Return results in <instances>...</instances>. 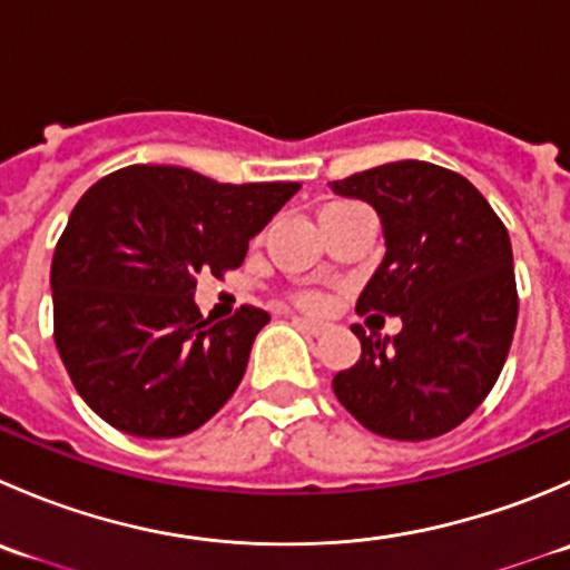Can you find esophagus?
Returning a JSON list of instances; mask_svg holds the SVG:
<instances>
[{
	"label": "esophagus",
	"instance_id": "obj_1",
	"mask_svg": "<svg viewBox=\"0 0 570 570\" xmlns=\"http://www.w3.org/2000/svg\"><path fill=\"white\" fill-rule=\"evenodd\" d=\"M295 325L303 327L306 333H312V336H322V333L327 331L325 322H317V320H306V317H295Z\"/></svg>",
	"mask_w": 570,
	"mask_h": 570
}]
</instances>
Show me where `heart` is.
Wrapping results in <instances>:
<instances>
[{
    "label": "heart",
    "instance_id": "heart-1",
    "mask_svg": "<svg viewBox=\"0 0 570 570\" xmlns=\"http://www.w3.org/2000/svg\"><path fill=\"white\" fill-rule=\"evenodd\" d=\"M292 303H295L297 308H303V312H322V308H325V297L317 295V292H297V295L292 297Z\"/></svg>",
    "mask_w": 570,
    "mask_h": 570
}]
</instances>
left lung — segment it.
Wrapping results in <instances>:
<instances>
[{"label": "left lung", "instance_id": "8db88e82", "mask_svg": "<svg viewBox=\"0 0 570 570\" xmlns=\"http://www.w3.org/2000/svg\"><path fill=\"white\" fill-rule=\"evenodd\" d=\"M381 215L386 256L358 314H389L402 331L361 338V361L333 377L338 402L372 433L428 441L482 405L508 361L519 320L513 248L480 189L455 170L402 159L331 181Z\"/></svg>", "mask_w": 570, "mask_h": 570}]
</instances>
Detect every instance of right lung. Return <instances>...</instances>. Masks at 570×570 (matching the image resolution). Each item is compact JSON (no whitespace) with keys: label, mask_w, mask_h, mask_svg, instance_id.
Returning <instances> with one entry per match:
<instances>
[{"label":"right lung","mask_w":570,"mask_h":570,"mask_svg":"<svg viewBox=\"0 0 570 570\" xmlns=\"http://www.w3.org/2000/svg\"><path fill=\"white\" fill-rule=\"evenodd\" d=\"M297 189L129 165L79 198L51 258L55 344L73 389L105 422L140 439H176L237 392L269 314L239 306L223 322L204 320L195 284L237 269Z\"/></svg>","instance_id":"right-lung-1"}]
</instances>
